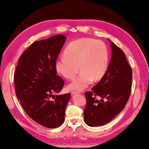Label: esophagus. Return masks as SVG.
Instances as JSON below:
<instances>
[{"label": "esophagus", "instance_id": "obj_1", "mask_svg": "<svg viewBox=\"0 0 149 149\" xmlns=\"http://www.w3.org/2000/svg\"><path fill=\"white\" fill-rule=\"evenodd\" d=\"M79 93H80V92L79 91H72V95H76V94H79Z\"/></svg>", "mask_w": 149, "mask_h": 149}]
</instances>
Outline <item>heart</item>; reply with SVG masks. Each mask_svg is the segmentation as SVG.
Segmentation results:
<instances>
[{
    "label": "heart",
    "instance_id": "heart-1",
    "mask_svg": "<svg viewBox=\"0 0 149 149\" xmlns=\"http://www.w3.org/2000/svg\"><path fill=\"white\" fill-rule=\"evenodd\" d=\"M110 55L104 42L92 38H80L72 41L65 49L64 56L55 62L56 71L67 79H73L68 85L71 91H81L93 81L101 80L108 71ZM79 69H78V68Z\"/></svg>",
    "mask_w": 149,
    "mask_h": 149
}]
</instances>
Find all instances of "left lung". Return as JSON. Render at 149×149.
<instances>
[{
	"label": "left lung",
	"mask_w": 149,
	"mask_h": 149,
	"mask_svg": "<svg viewBox=\"0 0 149 149\" xmlns=\"http://www.w3.org/2000/svg\"><path fill=\"white\" fill-rule=\"evenodd\" d=\"M112 56L104 77L85 93L84 121L95 127L110 122L125 108L132 85V70L123 50L110 41Z\"/></svg>",
	"instance_id": "obj_1"
}]
</instances>
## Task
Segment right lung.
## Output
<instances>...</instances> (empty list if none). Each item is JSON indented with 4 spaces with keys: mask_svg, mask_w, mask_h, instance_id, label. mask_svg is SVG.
<instances>
[{
    "mask_svg": "<svg viewBox=\"0 0 149 149\" xmlns=\"http://www.w3.org/2000/svg\"><path fill=\"white\" fill-rule=\"evenodd\" d=\"M65 39L56 35L33 42L19 57L14 72L15 91L22 107L33 120L48 128L64 123L71 97L70 93L54 95L64 85V81L57 75L55 62Z\"/></svg>",
    "mask_w": 149,
    "mask_h": 149,
    "instance_id": "right-lung-1",
    "label": "right lung"
}]
</instances>
